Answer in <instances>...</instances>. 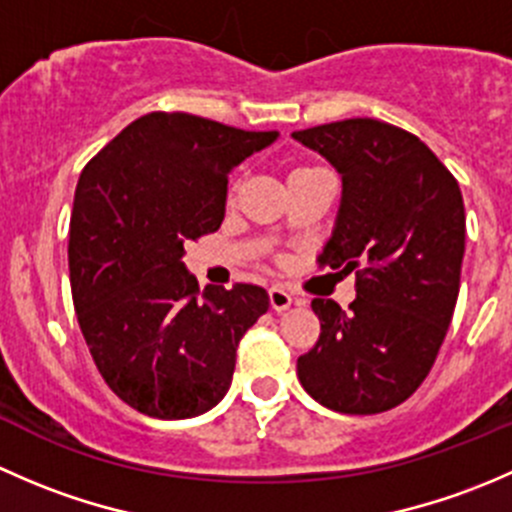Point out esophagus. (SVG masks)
Here are the masks:
<instances>
[{
  "label": "esophagus",
  "mask_w": 512,
  "mask_h": 512,
  "mask_svg": "<svg viewBox=\"0 0 512 512\" xmlns=\"http://www.w3.org/2000/svg\"><path fill=\"white\" fill-rule=\"evenodd\" d=\"M270 307L275 309V312H285V309L292 307V294L280 285L270 287Z\"/></svg>",
  "instance_id": "34e87169"
}]
</instances>
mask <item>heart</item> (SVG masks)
Segmentation results:
<instances>
[{"label":"heart","mask_w":512,"mask_h":512,"mask_svg":"<svg viewBox=\"0 0 512 512\" xmlns=\"http://www.w3.org/2000/svg\"><path fill=\"white\" fill-rule=\"evenodd\" d=\"M307 168H314V165H299V168H294V170H292V173H302V170H307ZM292 173H289V175H292ZM235 188H237V185H235V183H232V185H230V195H232V193H235Z\"/></svg>","instance_id":"1"}]
</instances>
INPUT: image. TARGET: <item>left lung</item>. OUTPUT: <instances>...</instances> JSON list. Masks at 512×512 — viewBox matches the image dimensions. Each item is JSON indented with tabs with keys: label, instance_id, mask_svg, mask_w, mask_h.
Instances as JSON below:
<instances>
[{
	"label": "left lung",
	"instance_id": "obj_1",
	"mask_svg": "<svg viewBox=\"0 0 512 512\" xmlns=\"http://www.w3.org/2000/svg\"><path fill=\"white\" fill-rule=\"evenodd\" d=\"M342 173L337 227L319 267L356 272V299H312L319 339L299 384L339 414L404 404L436 361L456 309L466 210L451 170L414 133L347 118L292 133Z\"/></svg>",
	"mask_w": 512,
	"mask_h": 512
}]
</instances>
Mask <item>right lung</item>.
Wrapping results in <instances>:
<instances>
[{
    "instance_id": "right-lung-1",
    "label": "right lung",
    "mask_w": 512,
    "mask_h": 512,
    "mask_svg": "<svg viewBox=\"0 0 512 512\" xmlns=\"http://www.w3.org/2000/svg\"><path fill=\"white\" fill-rule=\"evenodd\" d=\"M275 138L153 111L81 170L69 225L76 319L103 381L131 409L200 416L230 389L237 344L270 297L242 282L200 289L185 242L218 230L227 173Z\"/></svg>"
}]
</instances>
